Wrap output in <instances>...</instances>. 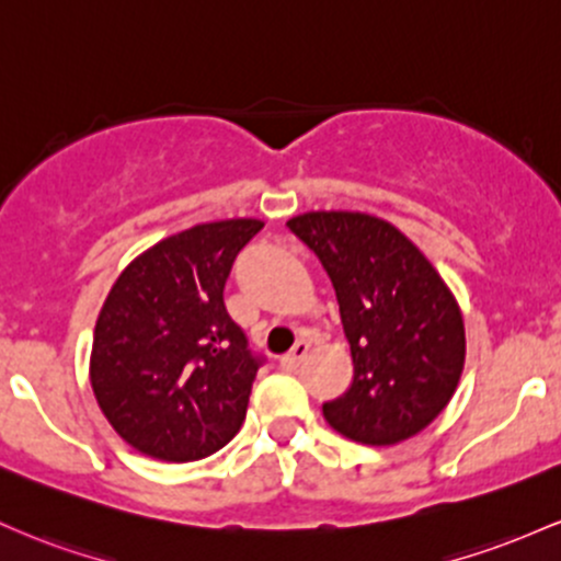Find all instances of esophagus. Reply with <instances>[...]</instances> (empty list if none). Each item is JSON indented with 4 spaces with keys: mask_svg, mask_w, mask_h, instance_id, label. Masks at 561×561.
Instances as JSON below:
<instances>
[{
    "mask_svg": "<svg viewBox=\"0 0 561 561\" xmlns=\"http://www.w3.org/2000/svg\"><path fill=\"white\" fill-rule=\"evenodd\" d=\"M307 352H310V342H297L291 347V352H288V355H283L280 357V365L286 370H294V368H299L301 365V360H305L307 357Z\"/></svg>",
    "mask_w": 561,
    "mask_h": 561,
    "instance_id": "esophagus-1",
    "label": "esophagus"
}]
</instances>
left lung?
Returning <instances> with one entry per match:
<instances>
[{"label":"left lung","mask_w":561,"mask_h":561,"mask_svg":"<svg viewBox=\"0 0 561 561\" xmlns=\"http://www.w3.org/2000/svg\"><path fill=\"white\" fill-rule=\"evenodd\" d=\"M323 262L350 342L352 387L323 416L363 445H398L445 411L467 357L456 297L405 232L365 211L288 219Z\"/></svg>","instance_id":"obj_1"}]
</instances>
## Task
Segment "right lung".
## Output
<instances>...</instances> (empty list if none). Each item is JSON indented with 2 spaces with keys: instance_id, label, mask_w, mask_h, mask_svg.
<instances>
[{
  "instance_id": "obj_1",
  "label": "right lung",
  "mask_w": 561,
  "mask_h": 561,
  "mask_svg": "<svg viewBox=\"0 0 561 561\" xmlns=\"http://www.w3.org/2000/svg\"><path fill=\"white\" fill-rule=\"evenodd\" d=\"M262 228L238 217L174 232L135 256L100 307L94 400L142 456L198 461L241 430L260 360L222 291L238 251Z\"/></svg>"
}]
</instances>
